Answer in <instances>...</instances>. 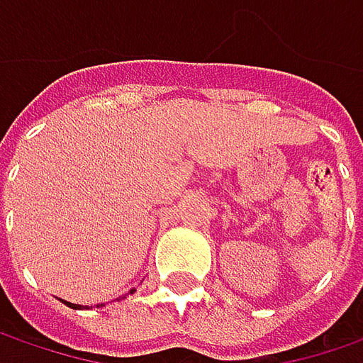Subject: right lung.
Here are the masks:
<instances>
[{"label":"right lung","mask_w":363,"mask_h":363,"mask_svg":"<svg viewBox=\"0 0 363 363\" xmlns=\"http://www.w3.org/2000/svg\"><path fill=\"white\" fill-rule=\"evenodd\" d=\"M133 293V291H131ZM64 303H66V305H68V307H72V309H82V307H80V305H74V303H68V301H64Z\"/></svg>","instance_id":"add662e5"}]
</instances>
